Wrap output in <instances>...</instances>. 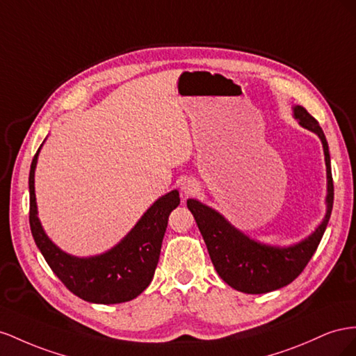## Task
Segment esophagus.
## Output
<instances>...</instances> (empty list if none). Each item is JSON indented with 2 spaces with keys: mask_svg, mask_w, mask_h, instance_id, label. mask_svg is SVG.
<instances>
[{
  "mask_svg": "<svg viewBox=\"0 0 356 356\" xmlns=\"http://www.w3.org/2000/svg\"><path fill=\"white\" fill-rule=\"evenodd\" d=\"M181 192H184L185 195H192L195 192V186L194 185H184L181 186Z\"/></svg>",
  "mask_w": 356,
  "mask_h": 356,
  "instance_id": "obj_1",
  "label": "esophagus"
}]
</instances>
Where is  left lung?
Wrapping results in <instances>:
<instances>
[{"mask_svg": "<svg viewBox=\"0 0 356 356\" xmlns=\"http://www.w3.org/2000/svg\"><path fill=\"white\" fill-rule=\"evenodd\" d=\"M293 116L298 119L301 127L319 136L323 146L325 164H327V215L309 238L291 248L261 245L229 225L218 211L201 204L197 200H188V209L197 220L213 266L223 282L240 292L266 293L280 289L296 280L316 252L331 216L334 185L328 141L319 127V122L306 108L301 106L293 107Z\"/></svg>", "mask_w": 356, "mask_h": 356, "instance_id": "1", "label": "left lung"}]
</instances>
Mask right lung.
<instances>
[{"label": "right lung", "instance_id": "obj_1", "mask_svg": "<svg viewBox=\"0 0 356 356\" xmlns=\"http://www.w3.org/2000/svg\"><path fill=\"white\" fill-rule=\"evenodd\" d=\"M38 150L29 170V227L49 267L68 291L89 302L118 304L140 296L154 279L168 216L180 204L179 192L171 191L155 201L113 249L90 258L71 257L49 240L37 218L34 171Z\"/></svg>", "mask_w": 356, "mask_h": 356}]
</instances>
